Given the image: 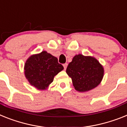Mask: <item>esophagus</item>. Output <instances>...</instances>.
Segmentation results:
<instances>
[{"instance_id":"34e87169","label":"esophagus","mask_w":127,"mask_h":127,"mask_svg":"<svg viewBox=\"0 0 127 127\" xmlns=\"http://www.w3.org/2000/svg\"><path fill=\"white\" fill-rule=\"evenodd\" d=\"M67 66H68V64H67V63H65V64H63L64 69V70H66V69Z\"/></svg>"}]
</instances>
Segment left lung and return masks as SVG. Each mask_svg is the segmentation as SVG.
Returning <instances> with one entry per match:
<instances>
[{"label": "left lung", "mask_w": 127, "mask_h": 127, "mask_svg": "<svg viewBox=\"0 0 127 127\" xmlns=\"http://www.w3.org/2000/svg\"><path fill=\"white\" fill-rule=\"evenodd\" d=\"M66 73L72 78L75 90L84 92L99 85L104 75V69L94 57L79 54L75 55L68 64Z\"/></svg>", "instance_id": "8db88e82"}]
</instances>
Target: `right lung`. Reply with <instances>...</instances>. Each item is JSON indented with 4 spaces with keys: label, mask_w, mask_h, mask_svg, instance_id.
I'll list each match as a JSON object with an SVG mask.
<instances>
[{
    "label": "right lung",
    "mask_w": 127,
    "mask_h": 127,
    "mask_svg": "<svg viewBox=\"0 0 127 127\" xmlns=\"http://www.w3.org/2000/svg\"><path fill=\"white\" fill-rule=\"evenodd\" d=\"M63 69L57 57L43 51L28 59L24 64V74L31 85L38 90H46L54 77Z\"/></svg>",
    "instance_id": "right-lung-1"
}]
</instances>
